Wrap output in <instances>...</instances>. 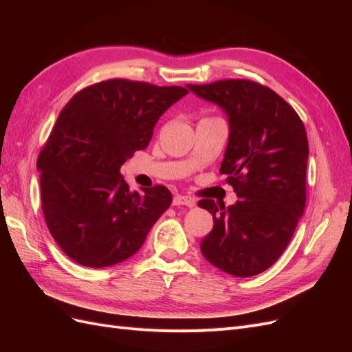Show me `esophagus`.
Listing matches in <instances>:
<instances>
[{"label": "esophagus", "mask_w": 352, "mask_h": 352, "mask_svg": "<svg viewBox=\"0 0 352 352\" xmlns=\"http://www.w3.org/2000/svg\"><path fill=\"white\" fill-rule=\"evenodd\" d=\"M173 206H176V207H180V206H185V207H195V199L192 198V197H188V195H179V194H176L175 197H173Z\"/></svg>", "instance_id": "1"}]
</instances>
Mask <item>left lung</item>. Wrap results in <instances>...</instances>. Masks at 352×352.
I'll use <instances>...</instances> for the list:
<instances>
[{"label": "left lung", "instance_id": "8db88e82", "mask_svg": "<svg viewBox=\"0 0 352 352\" xmlns=\"http://www.w3.org/2000/svg\"><path fill=\"white\" fill-rule=\"evenodd\" d=\"M188 88L229 117L220 175L239 197L228 208L212 199L198 202L214 219L201 252L217 269L250 278L279 260L304 212L305 127L280 95L258 82L225 79Z\"/></svg>", "mask_w": 352, "mask_h": 352}]
</instances>
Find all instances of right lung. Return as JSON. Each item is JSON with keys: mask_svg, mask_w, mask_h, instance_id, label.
Masks as SVG:
<instances>
[{"mask_svg": "<svg viewBox=\"0 0 352 352\" xmlns=\"http://www.w3.org/2000/svg\"><path fill=\"white\" fill-rule=\"evenodd\" d=\"M186 94L117 78L80 89L61 110L36 167L48 230L73 261L101 269L132 257L172 204L163 185L131 192L120 167Z\"/></svg>", "mask_w": 352, "mask_h": 352, "instance_id": "1", "label": "right lung"}]
</instances>
